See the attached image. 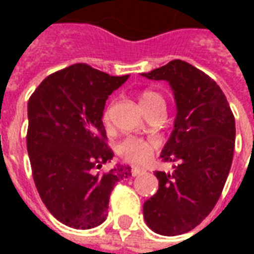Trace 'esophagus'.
<instances>
[{
  "label": "esophagus",
  "instance_id": "1",
  "mask_svg": "<svg viewBox=\"0 0 254 254\" xmlns=\"http://www.w3.org/2000/svg\"><path fill=\"white\" fill-rule=\"evenodd\" d=\"M144 173H145V170H144V169H138V167H133V169H132V176L133 177L141 176V174H144Z\"/></svg>",
  "mask_w": 254,
  "mask_h": 254
}]
</instances>
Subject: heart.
Masks as SVG:
<instances>
[{
  "instance_id": "obj_1",
  "label": "heart",
  "mask_w": 254,
  "mask_h": 254,
  "mask_svg": "<svg viewBox=\"0 0 254 254\" xmlns=\"http://www.w3.org/2000/svg\"><path fill=\"white\" fill-rule=\"evenodd\" d=\"M156 103H165L162 95L155 91H144L140 94V105L144 109H148ZM105 118L109 117V110L103 114ZM159 147V143L154 138H134L129 137L124 140L118 147V154L121 155L122 159H125L133 165H143L147 160L151 159V156Z\"/></svg>"
}]
</instances>
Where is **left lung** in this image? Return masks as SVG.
I'll return each instance as SVG.
<instances>
[{
    "label": "left lung",
    "instance_id": "8db88e82",
    "mask_svg": "<svg viewBox=\"0 0 254 254\" xmlns=\"http://www.w3.org/2000/svg\"><path fill=\"white\" fill-rule=\"evenodd\" d=\"M141 74L169 81L177 103L174 130L160 155L176 163L174 170L155 171L159 189L144 202V219L158 234H184L207 218L222 194L234 154V116L218 84L185 61Z\"/></svg>",
    "mask_w": 254,
    "mask_h": 254
}]
</instances>
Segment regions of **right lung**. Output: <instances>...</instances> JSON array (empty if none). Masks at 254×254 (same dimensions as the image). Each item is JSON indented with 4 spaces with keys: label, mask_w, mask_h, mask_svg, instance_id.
<instances>
[{
    "label": "right lung",
    "mask_w": 254,
    "mask_h": 254,
    "mask_svg": "<svg viewBox=\"0 0 254 254\" xmlns=\"http://www.w3.org/2000/svg\"><path fill=\"white\" fill-rule=\"evenodd\" d=\"M127 77L74 64L47 76L30 96L27 151L34 182L50 213L69 227L103 223L111 190L132 176L127 166L98 171L114 156L102 121L106 100Z\"/></svg>",
    "instance_id": "right-lung-1"
}]
</instances>
